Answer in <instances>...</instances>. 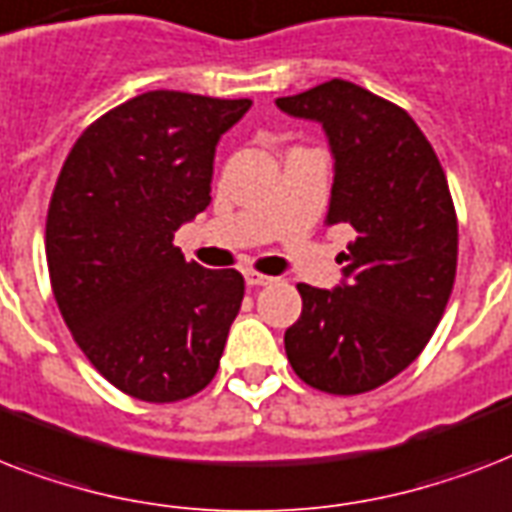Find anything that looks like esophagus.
Returning a JSON list of instances; mask_svg holds the SVG:
<instances>
[{
	"label": "esophagus",
	"mask_w": 512,
	"mask_h": 512,
	"mask_svg": "<svg viewBox=\"0 0 512 512\" xmlns=\"http://www.w3.org/2000/svg\"><path fill=\"white\" fill-rule=\"evenodd\" d=\"M244 281H247V287H268V284H273V276H265V273L260 271H244Z\"/></svg>",
	"instance_id": "34e87169"
}]
</instances>
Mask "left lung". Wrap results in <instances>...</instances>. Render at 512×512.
<instances>
[{"label":"left lung","mask_w":512,"mask_h":512,"mask_svg":"<svg viewBox=\"0 0 512 512\" xmlns=\"http://www.w3.org/2000/svg\"><path fill=\"white\" fill-rule=\"evenodd\" d=\"M276 106L324 127L335 156L327 225H350L335 289L297 284L303 313L284 332L295 374L356 396L404 372L436 332L457 273V215L444 167L404 108L345 79Z\"/></svg>","instance_id":"1"}]
</instances>
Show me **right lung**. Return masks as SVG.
<instances>
[{
  "instance_id": "obj_1",
  "label": "right lung",
  "mask_w": 512,
  "mask_h": 512,
  "mask_svg": "<svg viewBox=\"0 0 512 512\" xmlns=\"http://www.w3.org/2000/svg\"><path fill=\"white\" fill-rule=\"evenodd\" d=\"M252 100L154 90L76 140L47 209L60 316L114 388L172 404L212 382L244 276L185 263L175 231L212 201L215 146Z\"/></svg>"
}]
</instances>
